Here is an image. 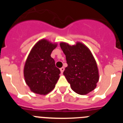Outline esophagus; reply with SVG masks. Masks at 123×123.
Masks as SVG:
<instances>
[{"label": "esophagus", "instance_id": "esophagus-1", "mask_svg": "<svg viewBox=\"0 0 123 123\" xmlns=\"http://www.w3.org/2000/svg\"><path fill=\"white\" fill-rule=\"evenodd\" d=\"M60 69L61 73H63V71H64V70H65V68H64L63 67H62V68H61Z\"/></svg>", "mask_w": 123, "mask_h": 123}]
</instances>
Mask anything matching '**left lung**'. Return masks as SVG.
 <instances>
[{
	"mask_svg": "<svg viewBox=\"0 0 123 123\" xmlns=\"http://www.w3.org/2000/svg\"><path fill=\"white\" fill-rule=\"evenodd\" d=\"M60 45L68 64L63 74L71 89L80 95L93 91L99 76L96 62L90 50L80 42L73 46L65 42Z\"/></svg>",
	"mask_w": 123,
	"mask_h": 123,
	"instance_id": "left-lung-1",
	"label": "left lung"
}]
</instances>
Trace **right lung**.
<instances>
[{"instance_id":"1","label":"right lung","mask_w":123,"mask_h":123,"mask_svg":"<svg viewBox=\"0 0 123 123\" xmlns=\"http://www.w3.org/2000/svg\"><path fill=\"white\" fill-rule=\"evenodd\" d=\"M56 47L45 39L37 42L32 47L24 68L27 85L34 93L46 95L54 89L60 78V71L55 67L50 55Z\"/></svg>"}]
</instances>
